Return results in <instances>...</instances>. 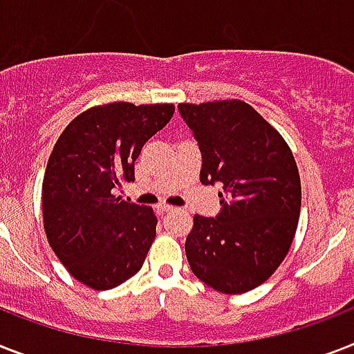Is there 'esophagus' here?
I'll use <instances>...</instances> for the list:
<instances>
[{
	"label": "esophagus",
	"instance_id": "obj_1",
	"mask_svg": "<svg viewBox=\"0 0 354 354\" xmlns=\"http://www.w3.org/2000/svg\"><path fill=\"white\" fill-rule=\"evenodd\" d=\"M158 211H160V212H171V211H174V207L167 205V203H162V205H158Z\"/></svg>",
	"mask_w": 354,
	"mask_h": 354
}]
</instances>
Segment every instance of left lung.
Listing matches in <instances>:
<instances>
[{
  "mask_svg": "<svg viewBox=\"0 0 354 354\" xmlns=\"http://www.w3.org/2000/svg\"><path fill=\"white\" fill-rule=\"evenodd\" d=\"M202 152L200 182H220L222 211L194 214L185 254L194 277L225 295L261 286L289 252L301 187L291 149L277 129L240 100L180 103Z\"/></svg>",
  "mask_w": 354,
  "mask_h": 354,
  "instance_id": "obj_1",
  "label": "left lung"
}]
</instances>
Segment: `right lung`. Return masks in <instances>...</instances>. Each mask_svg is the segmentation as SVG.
I'll return each instance as SVG.
<instances>
[{"label": "right lung", "mask_w": 354, "mask_h": 354, "mask_svg": "<svg viewBox=\"0 0 354 354\" xmlns=\"http://www.w3.org/2000/svg\"><path fill=\"white\" fill-rule=\"evenodd\" d=\"M172 114L171 103H107L82 112L57 138L43 178V227L56 257L83 286L107 291L142 269L156 214L116 192L134 180L142 147Z\"/></svg>", "instance_id": "right-lung-1"}]
</instances>
